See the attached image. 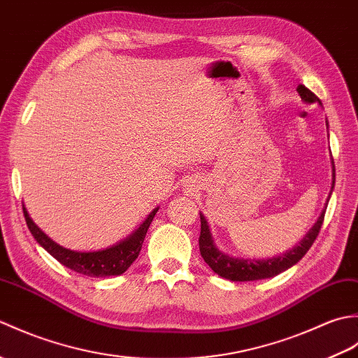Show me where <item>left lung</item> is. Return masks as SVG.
<instances>
[{
	"mask_svg": "<svg viewBox=\"0 0 358 358\" xmlns=\"http://www.w3.org/2000/svg\"><path fill=\"white\" fill-rule=\"evenodd\" d=\"M296 92L300 94L301 100L306 104L310 103H318L322 106V101L310 92V90L305 86H299L296 87ZM326 126L328 121H326ZM332 186H331V192L328 196V201L331 199L334 185H336V167H334V159H332ZM328 201L324 204V209L322 210L320 217L317 218V222L314 226L310 227L308 234L303 237L294 248H291L286 252L280 254V255H273L269 258H245V257H232L229 254L220 250L218 246L215 245V240L212 237L210 229H209V223L206 217H204L200 212V222H201V232H200V252L203 260L209 264V268L218 273L220 277H223L226 280L231 281H255V280H264V278H271L275 277L278 273L285 272L286 269L292 268L295 263H299L305 254L309 250V248L313 246V243L315 241L318 232H320V227L323 224L324 220V212L326 208H328Z\"/></svg>",
	"mask_w": 358,
	"mask_h": 358,
	"instance_id": "1",
	"label": "left lung"
}]
</instances>
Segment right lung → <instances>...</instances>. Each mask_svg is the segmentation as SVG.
I'll use <instances>...</instances> for the list:
<instances>
[{"label": "right lung", "mask_w": 358, "mask_h": 358, "mask_svg": "<svg viewBox=\"0 0 358 358\" xmlns=\"http://www.w3.org/2000/svg\"><path fill=\"white\" fill-rule=\"evenodd\" d=\"M158 209L159 208H155L152 210L148 215V218L144 220V222L136 227L131 235H127L126 238L120 240L118 243H115V245L104 249L83 252V250H72V249L59 246L58 243H55L50 237H48V235H45L40 227L34 223V220L30 218L27 209L22 206L27 227L29 231L32 232L38 245L48 250L55 260H58L63 266H66V268H69L78 273H83V275L96 277V278L121 275V273L126 272L129 266H131L136 260V257H138L144 237H146L149 226Z\"/></svg>", "instance_id": "right-lung-1"}]
</instances>
